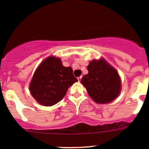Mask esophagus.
I'll return each mask as SVG.
<instances>
[{
  "label": "esophagus",
  "instance_id": "esophagus-1",
  "mask_svg": "<svg viewBox=\"0 0 149 149\" xmlns=\"http://www.w3.org/2000/svg\"><path fill=\"white\" fill-rule=\"evenodd\" d=\"M81 78H82V76H79V77H78V81H81Z\"/></svg>",
  "mask_w": 149,
  "mask_h": 149
}]
</instances>
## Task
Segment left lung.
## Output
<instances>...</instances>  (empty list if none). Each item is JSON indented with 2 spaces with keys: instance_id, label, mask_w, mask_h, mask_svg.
I'll use <instances>...</instances> for the list:
<instances>
[{
  "instance_id": "obj_1",
  "label": "left lung",
  "mask_w": 149,
  "mask_h": 149,
  "mask_svg": "<svg viewBox=\"0 0 149 149\" xmlns=\"http://www.w3.org/2000/svg\"><path fill=\"white\" fill-rule=\"evenodd\" d=\"M88 74L81 79L88 95L95 102L107 104L118 97L121 81L118 71L104 58L93 60L87 66Z\"/></svg>"
}]
</instances>
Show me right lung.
<instances>
[{
    "instance_id": "obj_1",
    "label": "right lung",
    "mask_w": 149,
    "mask_h": 149,
    "mask_svg": "<svg viewBox=\"0 0 149 149\" xmlns=\"http://www.w3.org/2000/svg\"><path fill=\"white\" fill-rule=\"evenodd\" d=\"M77 81L71 67L63 65L59 58L49 56L34 72L29 91L40 104L52 106L65 97L69 87Z\"/></svg>"
}]
</instances>
